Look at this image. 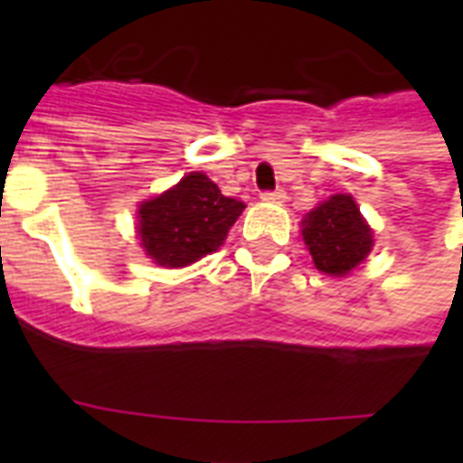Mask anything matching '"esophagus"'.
Segmentation results:
<instances>
[{
    "label": "esophagus",
    "mask_w": 463,
    "mask_h": 463,
    "mask_svg": "<svg viewBox=\"0 0 463 463\" xmlns=\"http://www.w3.org/2000/svg\"><path fill=\"white\" fill-rule=\"evenodd\" d=\"M261 199H264V202H271V203H283V202H286V192H283V189L264 192V194H261Z\"/></svg>",
    "instance_id": "34e87169"
}]
</instances>
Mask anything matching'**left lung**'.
<instances>
[{
    "label": "left lung",
    "instance_id": "left-lung-1",
    "mask_svg": "<svg viewBox=\"0 0 463 463\" xmlns=\"http://www.w3.org/2000/svg\"><path fill=\"white\" fill-rule=\"evenodd\" d=\"M303 240L322 274L345 276L373 250V228L351 194H334L303 218Z\"/></svg>",
    "mask_w": 463,
    "mask_h": 463
}]
</instances>
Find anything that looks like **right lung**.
Returning a JSON list of instances; mask_svg holds the SVG:
<instances>
[{"label": "right lung", "mask_w": 463, "mask_h": 463, "mask_svg": "<svg viewBox=\"0 0 463 463\" xmlns=\"http://www.w3.org/2000/svg\"><path fill=\"white\" fill-rule=\"evenodd\" d=\"M242 209L245 203L221 194L206 175L189 173L167 192L141 202L137 232L158 267L180 269L216 252Z\"/></svg>", "instance_id": "add662e5"}]
</instances>
